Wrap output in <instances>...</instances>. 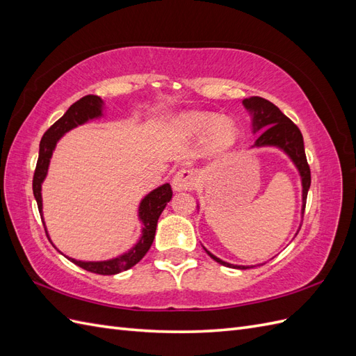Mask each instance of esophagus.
Wrapping results in <instances>:
<instances>
[{
  "label": "esophagus",
  "instance_id": "1",
  "mask_svg": "<svg viewBox=\"0 0 356 356\" xmlns=\"http://www.w3.org/2000/svg\"><path fill=\"white\" fill-rule=\"evenodd\" d=\"M199 184V177L195 169H181L178 170L174 179H172V187L175 191H190L195 190Z\"/></svg>",
  "mask_w": 356,
  "mask_h": 356
}]
</instances>
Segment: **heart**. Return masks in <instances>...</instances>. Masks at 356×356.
<instances>
[{
	"label": "heart",
	"instance_id": "b5f03b06",
	"mask_svg": "<svg viewBox=\"0 0 356 356\" xmlns=\"http://www.w3.org/2000/svg\"><path fill=\"white\" fill-rule=\"evenodd\" d=\"M179 127L190 135H203L211 131L209 144L215 152H225L238 139V127L232 120L221 118L217 122V117L208 113H191L181 117Z\"/></svg>",
	"mask_w": 356,
	"mask_h": 356
}]
</instances>
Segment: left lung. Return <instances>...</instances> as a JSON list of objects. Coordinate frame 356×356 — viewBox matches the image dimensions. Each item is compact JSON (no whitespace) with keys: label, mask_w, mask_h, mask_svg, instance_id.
Listing matches in <instances>:
<instances>
[{"label":"left lung","mask_w":356,"mask_h":356,"mask_svg":"<svg viewBox=\"0 0 356 356\" xmlns=\"http://www.w3.org/2000/svg\"><path fill=\"white\" fill-rule=\"evenodd\" d=\"M243 105L246 106V110H250L254 114V132L261 131V135L258 136L254 145H275L282 148L297 166L301 175V186H303V209H301V213H305L307 191L310 187V168L305 153L303 135H301L300 129L275 104L260 98V96H251V98L243 99ZM207 252L212 260L222 266L233 268H250L245 266H233L230 263H225L212 255L209 251Z\"/></svg>","instance_id":"left-lung-1"}]
</instances>
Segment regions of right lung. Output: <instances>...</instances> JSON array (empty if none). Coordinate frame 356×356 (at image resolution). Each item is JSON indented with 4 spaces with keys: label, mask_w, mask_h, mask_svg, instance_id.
Instances as JSON below:
<instances>
[{
    "label": "right lung",
    "mask_w": 356,
    "mask_h": 356,
    "mask_svg": "<svg viewBox=\"0 0 356 356\" xmlns=\"http://www.w3.org/2000/svg\"><path fill=\"white\" fill-rule=\"evenodd\" d=\"M102 99L96 95H88L83 96L81 99L77 102H74L68 111L63 114L56 123H53L46 134L42 135L41 143H40V153H38V160H37V166L34 172V179H32V191H34V196L38 204V211L40 215L42 217V203H41V182L44 181L47 175V169L50 163V157L53 149L56 147V143L59 141V138L71 131L72 127L83 124L90 118L99 117L102 115ZM172 197V188L169 184H163L161 187L153 190L149 195H147L141 204H139V220L143 221L144 227H143V236L139 242L132 248L131 251H127L126 254L113 258V260L108 261H79L74 260V258H68L70 261L74 264L80 266L81 268L92 273H98V275H117L123 270H127V268L134 267L136 263L143 260V257L148 252L149 246H152L154 241V234H156V227H157V220L160 217V213L163 212L165 207L168 202ZM42 220V218H41ZM46 230V227H44ZM49 238V234H47Z\"/></svg>",
    "instance_id": "obj_1"
}]
</instances>
